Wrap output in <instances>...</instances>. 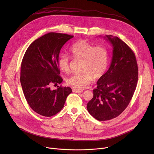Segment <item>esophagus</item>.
Returning <instances> with one entry per match:
<instances>
[{
    "instance_id": "34e87169",
    "label": "esophagus",
    "mask_w": 154,
    "mask_h": 154,
    "mask_svg": "<svg viewBox=\"0 0 154 154\" xmlns=\"http://www.w3.org/2000/svg\"><path fill=\"white\" fill-rule=\"evenodd\" d=\"M83 91V90H80V89H74L73 92L74 93H80Z\"/></svg>"
}]
</instances>
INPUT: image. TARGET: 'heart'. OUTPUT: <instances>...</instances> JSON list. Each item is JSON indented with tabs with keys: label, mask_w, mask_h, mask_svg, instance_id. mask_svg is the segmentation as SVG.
<instances>
[{
	"label": "heart",
	"mask_w": 154,
	"mask_h": 154,
	"mask_svg": "<svg viewBox=\"0 0 154 154\" xmlns=\"http://www.w3.org/2000/svg\"><path fill=\"white\" fill-rule=\"evenodd\" d=\"M69 51L73 58L82 60V73L69 77L67 84L75 89H84L93 80L102 77L107 68L108 53L103 46H94L86 40L80 39L69 48ZM60 69L68 73L70 71V59L66 54L60 55L58 60Z\"/></svg>",
	"instance_id": "obj_1"
}]
</instances>
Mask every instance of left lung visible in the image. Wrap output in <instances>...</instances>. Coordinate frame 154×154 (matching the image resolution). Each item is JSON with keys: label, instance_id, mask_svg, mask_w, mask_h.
<instances>
[{"label": "left lung", "instance_id": "left-lung-1", "mask_svg": "<svg viewBox=\"0 0 154 154\" xmlns=\"http://www.w3.org/2000/svg\"><path fill=\"white\" fill-rule=\"evenodd\" d=\"M112 44L113 56L108 70L97 82L87 109L98 121H107L121 115L128 105L137 88L138 69L133 51L118 37L106 35Z\"/></svg>", "mask_w": 154, "mask_h": 154}]
</instances>
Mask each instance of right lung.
<instances>
[{
  "label": "right lung",
  "mask_w": 154,
  "mask_h": 154,
  "mask_svg": "<svg viewBox=\"0 0 154 154\" xmlns=\"http://www.w3.org/2000/svg\"><path fill=\"white\" fill-rule=\"evenodd\" d=\"M73 35L50 32L35 40L27 49L21 63L20 81L26 99L34 112L51 117L60 112L72 93L69 87L58 86L63 79L58 68L60 50Z\"/></svg>",
  "instance_id": "obj_1"
}]
</instances>
